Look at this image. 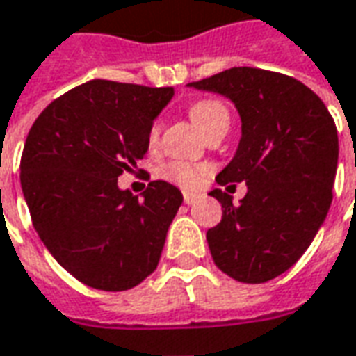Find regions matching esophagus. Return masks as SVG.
Instances as JSON below:
<instances>
[{"label": "esophagus", "instance_id": "esophagus-1", "mask_svg": "<svg viewBox=\"0 0 356 356\" xmlns=\"http://www.w3.org/2000/svg\"><path fill=\"white\" fill-rule=\"evenodd\" d=\"M198 198H200V195H196V193H185V195H183L185 204H195Z\"/></svg>", "mask_w": 356, "mask_h": 356}]
</instances>
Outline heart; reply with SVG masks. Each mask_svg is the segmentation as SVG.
<instances>
[{"mask_svg":"<svg viewBox=\"0 0 356 356\" xmlns=\"http://www.w3.org/2000/svg\"><path fill=\"white\" fill-rule=\"evenodd\" d=\"M191 119L200 129V133L206 135L216 123H220L223 119H229V113L220 102L202 100L196 102L195 106L191 108ZM158 136H160V123H154L152 129H150V136H148L150 144L158 143ZM204 171H206L204 168H195V165H188L185 161H171L163 168L161 173H163V177L170 179V181L181 186H195L198 185Z\"/></svg>","mask_w":356,"mask_h":356,"instance_id":"obj_1","label":"heart"}]
</instances>
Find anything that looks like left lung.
Masks as SVG:
<instances>
[{"label": "left lung", "mask_w": 356, "mask_h": 356, "mask_svg": "<svg viewBox=\"0 0 356 356\" xmlns=\"http://www.w3.org/2000/svg\"><path fill=\"white\" fill-rule=\"evenodd\" d=\"M186 86L221 94L241 118L233 160L220 185L245 183L233 204L221 188V221L206 238L216 266L243 283H264L287 272L322 227L334 188L339 140L324 102L287 74L233 67Z\"/></svg>", "instance_id": "1"}]
</instances>
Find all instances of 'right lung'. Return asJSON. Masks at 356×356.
Returning a JSON list of instances; mask_svg holds the SVG:
<instances>
[{
  "label": "right lung",
  "mask_w": 356,
  "mask_h": 356,
  "mask_svg": "<svg viewBox=\"0 0 356 356\" xmlns=\"http://www.w3.org/2000/svg\"><path fill=\"white\" fill-rule=\"evenodd\" d=\"M173 94L96 79L51 102L26 136L21 186L34 229L88 287L133 289L158 268L183 195L152 181L135 196L118 179L146 156L154 119Z\"/></svg>",
  "instance_id": "add662e5"
}]
</instances>
